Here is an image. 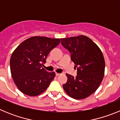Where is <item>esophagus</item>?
<instances>
[{
	"instance_id": "obj_1",
	"label": "esophagus",
	"mask_w": 120,
	"mask_h": 120,
	"mask_svg": "<svg viewBox=\"0 0 120 120\" xmlns=\"http://www.w3.org/2000/svg\"><path fill=\"white\" fill-rule=\"evenodd\" d=\"M59 75H61V74H60V73H56V76H59Z\"/></svg>"
}]
</instances>
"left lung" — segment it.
Masks as SVG:
<instances>
[{
  "label": "left lung",
  "instance_id": "1",
  "mask_svg": "<svg viewBox=\"0 0 120 120\" xmlns=\"http://www.w3.org/2000/svg\"><path fill=\"white\" fill-rule=\"evenodd\" d=\"M61 41L77 69L76 77L66 74L64 90L75 99L86 98L98 89L103 79L105 62L102 52L89 37L82 35L61 38Z\"/></svg>",
  "mask_w": 120,
  "mask_h": 120
}]
</instances>
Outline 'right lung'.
<instances>
[{
  "label": "right lung",
  "instance_id": "add662e5",
  "mask_svg": "<svg viewBox=\"0 0 120 120\" xmlns=\"http://www.w3.org/2000/svg\"><path fill=\"white\" fill-rule=\"evenodd\" d=\"M59 38L35 36L18 45L10 59V69L15 84L23 94L38 96L48 88L55 73L42 65L49 52L60 43Z\"/></svg>",
  "mask_w": 120,
  "mask_h": 120
}]
</instances>
